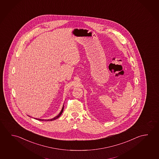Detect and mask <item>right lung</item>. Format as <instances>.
<instances>
[{
	"mask_svg": "<svg viewBox=\"0 0 159 159\" xmlns=\"http://www.w3.org/2000/svg\"><path fill=\"white\" fill-rule=\"evenodd\" d=\"M63 109H64V105L63 106V107H62V110H61V111L60 112V113H59V115H58V116H57L56 117H54L53 119H50V120H42V119H37V120H39V121H53V120H56L57 119H58V117H59V116H61V115H62V112H63Z\"/></svg>",
	"mask_w": 159,
	"mask_h": 159,
	"instance_id": "add662e5",
	"label": "right lung"
}]
</instances>
